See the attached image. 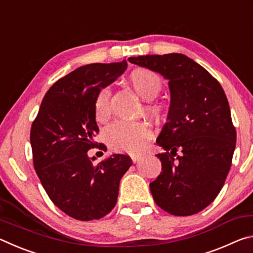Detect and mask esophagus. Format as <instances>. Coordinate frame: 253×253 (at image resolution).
Instances as JSON below:
<instances>
[{"instance_id": "esophagus-1", "label": "esophagus", "mask_w": 253, "mask_h": 253, "mask_svg": "<svg viewBox=\"0 0 253 253\" xmlns=\"http://www.w3.org/2000/svg\"><path fill=\"white\" fill-rule=\"evenodd\" d=\"M142 157V154H138V153H132V154H130V158H131V161H132V163H136L137 161L139 160V158Z\"/></svg>"}]
</instances>
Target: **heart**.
<instances>
[{
    "instance_id": "1",
    "label": "heart",
    "mask_w": 253,
    "mask_h": 253,
    "mask_svg": "<svg viewBox=\"0 0 253 253\" xmlns=\"http://www.w3.org/2000/svg\"><path fill=\"white\" fill-rule=\"evenodd\" d=\"M128 81L135 92L145 100H153L163 89V80L146 68H139L131 72ZM147 111L160 114L163 107L160 104L147 105ZM95 114L98 122L104 123L110 116V89L104 88L98 93L95 102ZM152 128L142 122H117L107 128L105 131L106 143L118 152L136 153L145 148L152 138Z\"/></svg>"
}]
</instances>
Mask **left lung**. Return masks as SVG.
Wrapping results in <instances>:
<instances>
[{"label":"left lung","mask_w":253,"mask_h":253,"mask_svg":"<svg viewBox=\"0 0 253 253\" xmlns=\"http://www.w3.org/2000/svg\"><path fill=\"white\" fill-rule=\"evenodd\" d=\"M128 61L169 80L168 123L156 139L165 151L156 155L162 172L149 184L154 201L173 215L199 213L220 193L232 163L237 132L224 90L208 70L182 53L139 55Z\"/></svg>","instance_id":"obj_1"}]
</instances>
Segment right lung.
Listing matches in <instances>:
<instances>
[{
  "mask_svg": "<svg viewBox=\"0 0 253 253\" xmlns=\"http://www.w3.org/2000/svg\"><path fill=\"white\" fill-rule=\"evenodd\" d=\"M127 69V62L91 63L59 79L45 93L30 132L33 164L50 200L80 221L104 217L117 202L119 182L132 162L113 154L99 164L88 151L99 131L95 102L101 89Z\"/></svg>",
  "mask_w": 253,
  "mask_h": 253,
  "instance_id": "add662e5",
  "label": "right lung"
}]
</instances>
